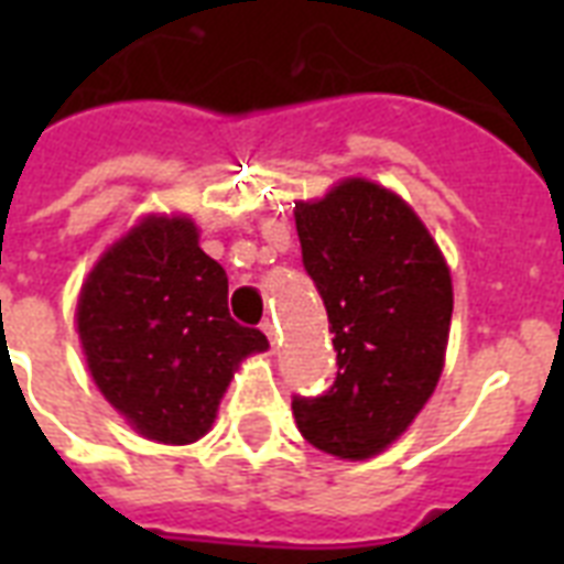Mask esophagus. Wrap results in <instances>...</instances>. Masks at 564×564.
<instances>
[{
    "instance_id": "1",
    "label": "esophagus",
    "mask_w": 564,
    "mask_h": 564,
    "mask_svg": "<svg viewBox=\"0 0 564 564\" xmlns=\"http://www.w3.org/2000/svg\"><path fill=\"white\" fill-rule=\"evenodd\" d=\"M260 330H263L265 339H269V343H272V348H274V345H278V327H274L272 322H269V318H265L263 325H260Z\"/></svg>"
}]
</instances>
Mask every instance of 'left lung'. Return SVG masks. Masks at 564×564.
<instances>
[{"label":"left lung","mask_w":564,"mask_h":564,"mask_svg":"<svg viewBox=\"0 0 564 564\" xmlns=\"http://www.w3.org/2000/svg\"><path fill=\"white\" fill-rule=\"evenodd\" d=\"M295 228L339 371L325 394H295L292 415L318 451L369 459L436 389L454 313L451 272L410 204L366 178L295 204Z\"/></svg>","instance_id":"8db88e82"}]
</instances>
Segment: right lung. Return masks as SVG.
<instances>
[{"label": "right lung", "mask_w": 564, "mask_h": 564, "mask_svg": "<svg viewBox=\"0 0 564 564\" xmlns=\"http://www.w3.org/2000/svg\"><path fill=\"white\" fill-rule=\"evenodd\" d=\"M99 392L137 433L189 445L210 430L234 369L269 343L228 313V274L187 216H145L101 254L78 299Z\"/></svg>", "instance_id": "right-lung-1"}]
</instances>
